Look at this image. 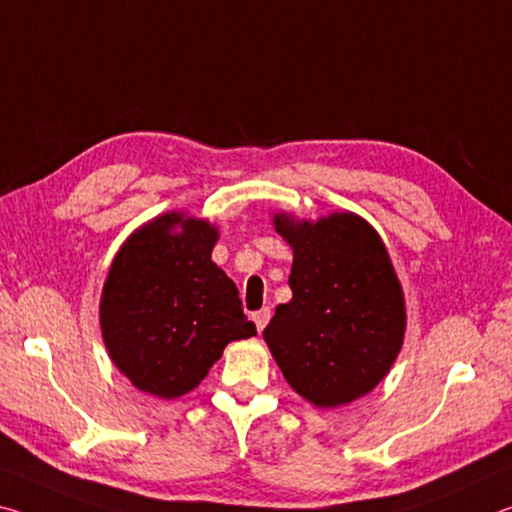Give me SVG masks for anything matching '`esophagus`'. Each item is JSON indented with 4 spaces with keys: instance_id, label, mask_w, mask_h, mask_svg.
Segmentation results:
<instances>
[{
    "instance_id": "esophagus-1",
    "label": "esophagus",
    "mask_w": 512,
    "mask_h": 512,
    "mask_svg": "<svg viewBox=\"0 0 512 512\" xmlns=\"http://www.w3.org/2000/svg\"><path fill=\"white\" fill-rule=\"evenodd\" d=\"M270 317H272L270 308H261V311H256V313H254V322H256V329H258V333H261V331L265 329L267 322H270Z\"/></svg>"
}]
</instances>
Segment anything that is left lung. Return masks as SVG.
<instances>
[{
  "instance_id": "1",
  "label": "left lung",
  "mask_w": 512,
  "mask_h": 512,
  "mask_svg": "<svg viewBox=\"0 0 512 512\" xmlns=\"http://www.w3.org/2000/svg\"><path fill=\"white\" fill-rule=\"evenodd\" d=\"M292 249L288 304L263 338L297 395L338 408L379 385L404 345L406 301L374 226L342 211L320 220L274 213Z\"/></svg>"
}]
</instances>
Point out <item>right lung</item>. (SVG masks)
<instances>
[{
  "label": "right lung",
  "instance_id": "right-lung-1",
  "mask_svg": "<svg viewBox=\"0 0 512 512\" xmlns=\"http://www.w3.org/2000/svg\"><path fill=\"white\" fill-rule=\"evenodd\" d=\"M217 238L215 224L170 211L133 231L108 267L99 299L104 345L147 395H186L229 342L256 335L236 283L213 263Z\"/></svg>",
  "mask_w": 512,
  "mask_h": 512
}]
</instances>
